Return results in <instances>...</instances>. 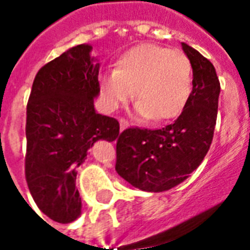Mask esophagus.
<instances>
[{"label":"esophagus","mask_w":250,"mask_h":250,"mask_svg":"<svg viewBox=\"0 0 250 250\" xmlns=\"http://www.w3.org/2000/svg\"><path fill=\"white\" fill-rule=\"evenodd\" d=\"M119 125H120V131H123V130H125L127 127H128V122H127L125 119H123V118H120Z\"/></svg>","instance_id":"34e87169"}]
</instances>
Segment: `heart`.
I'll return each instance as SVG.
<instances>
[{
    "label": "heart",
    "mask_w": 250,
    "mask_h": 250,
    "mask_svg": "<svg viewBox=\"0 0 250 250\" xmlns=\"http://www.w3.org/2000/svg\"><path fill=\"white\" fill-rule=\"evenodd\" d=\"M135 98L141 118L166 122L182 114L193 92V68L188 57L167 46L142 44L123 53L114 71L100 77V93L108 111Z\"/></svg>",
    "instance_id": "obj_1"
}]
</instances>
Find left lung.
<instances>
[{
    "label": "left lung",
    "instance_id": "8db88e82",
    "mask_svg": "<svg viewBox=\"0 0 250 250\" xmlns=\"http://www.w3.org/2000/svg\"><path fill=\"white\" fill-rule=\"evenodd\" d=\"M193 68V92L173 125L131 127L116 138V171L134 188L161 193L177 186L204 161L213 141L220 82L214 65L182 42Z\"/></svg>",
    "mask_w": 250,
    "mask_h": 250
}]
</instances>
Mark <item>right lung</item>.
<instances>
[{
	"label": "right lung",
	"instance_id": "add662e5",
	"mask_svg": "<svg viewBox=\"0 0 250 250\" xmlns=\"http://www.w3.org/2000/svg\"><path fill=\"white\" fill-rule=\"evenodd\" d=\"M91 51L76 45L42 66L26 105V184L39 209L60 224L82 214L76 168L88 150L119 135V122L95 111L99 62Z\"/></svg>",
	"mask_w": 250,
	"mask_h": 250
}]
</instances>
